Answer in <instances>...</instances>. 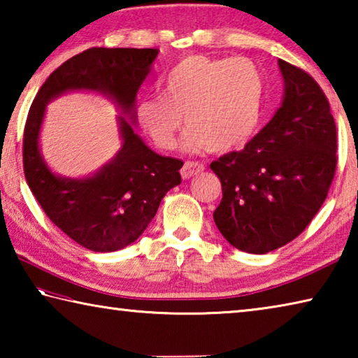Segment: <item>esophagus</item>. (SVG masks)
I'll return each instance as SVG.
<instances>
[{
  "mask_svg": "<svg viewBox=\"0 0 358 358\" xmlns=\"http://www.w3.org/2000/svg\"><path fill=\"white\" fill-rule=\"evenodd\" d=\"M205 169V166L202 164V162L199 161H186L183 169H181V177H183L185 180L194 177V175L201 173Z\"/></svg>",
  "mask_w": 358,
  "mask_h": 358,
  "instance_id": "esophagus-1",
  "label": "esophagus"
}]
</instances>
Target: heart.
I'll return each mask as SVG.
<instances>
[{
	"mask_svg": "<svg viewBox=\"0 0 358 358\" xmlns=\"http://www.w3.org/2000/svg\"><path fill=\"white\" fill-rule=\"evenodd\" d=\"M264 96V74L251 59L192 55L181 59L162 80V98L141 102L137 117L162 150L177 145L185 117V148L227 153L257 131Z\"/></svg>",
	"mask_w": 358,
	"mask_h": 358,
	"instance_id": "obj_1",
	"label": "heart"
}]
</instances>
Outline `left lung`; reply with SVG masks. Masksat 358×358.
<instances>
[{
  "mask_svg": "<svg viewBox=\"0 0 358 358\" xmlns=\"http://www.w3.org/2000/svg\"><path fill=\"white\" fill-rule=\"evenodd\" d=\"M286 83L280 110L240 151L210 164L222 186L213 217L237 250L266 254L299 237L336 172V124L319 83L280 59Z\"/></svg>",
  "mask_w": 358,
  "mask_h": 358,
  "instance_id": "8db88e82",
  "label": "left lung"
}]
</instances>
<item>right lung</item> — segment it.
I'll use <instances>...</instances> for the list:
<instances>
[{
  "mask_svg": "<svg viewBox=\"0 0 358 358\" xmlns=\"http://www.w3.org/2000/svg\"><path fill=\"white\" fill-rule=\"evenodd\" d=\"M157 53V48H88L53 71L29 107L23 131L27 183L48 220L87 250L118 251L141 237L166 192L181 183L183 161L151 151L120 117L123 148L110 164L92 178L55 177L38 148L45 104L69 90H98L129 113Z\"/></svg>",
  "mask_w": 358,
  "mask_h": 358,
  "instance_id": "add662e5",
  "label": "right lung"
}]
</instances>
